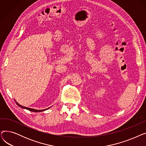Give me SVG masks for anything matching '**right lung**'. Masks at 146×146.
Returning a JSON list of instances; mask_svg holds the SVG:
<instances>
[{
  "mask_svg": "<svg viewBox=\"0 0 146 146\" xmlns=\"http://www.w3.org/2000/svg\"><path fill=\"white\" fill-rule=\"evenodd\" d=\"M16 102V104H17V105H18L19 107H21V108H24V109H26V110H29V111H33V112H41V111H45V110H48V108H47V109H46V110H34V109H32V108H27V107H25V106H22V105H19L17 102Z\"/></svg>",
  "mask_w": 146,
  "mask_h": 146,
  "instance_id": "1",
  "label": "right lung"
}]
</instances>
